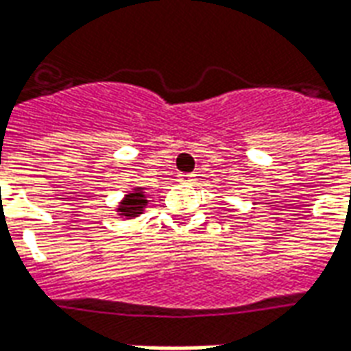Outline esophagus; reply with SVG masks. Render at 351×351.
I'll return each instance as SVG.
<instances>
[{
	"label": "esophagus",
	"instance_id": "34e87169",
	"mask_svg": "<svg viewBox=\"0 0 351 351\" xmlns=\"http://www.w3.org/2000/svg\"><path fill=\"white\" fill-rule=\"evenodd\" d=\"M178 180L182 184H191L195 178H193V175H190V173H180V175H178Z\"/></svg>",
	"mask_w": 351,
	"mask_h": 351
}]
</instances>
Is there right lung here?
<instances>
[{"instance_id": "right-lung-1", "label": "right lung", "mask_w": 351, "mask_h": 351, "mask_svg": "<svg viewBox=\"0 0 351 351\" xmlns=\"http://www.w3.org/2000/svg\"><path fill=\"white\" fill-rule=\"evenodd\" d=\"M146 203H148V201H146L145 191L141 190V188H137L135 191H131V193L125 195V199H123L122 203H120V206H118V213L122 214L123 218L130 220V218H135L138 214H143Z\"/></svg>"}]
</instances>
